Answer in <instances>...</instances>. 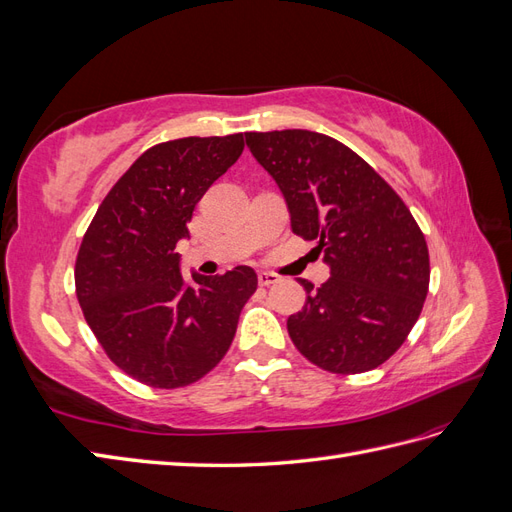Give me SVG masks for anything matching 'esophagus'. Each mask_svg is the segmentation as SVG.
Returning a JSON list of instances; mask_svg holds the SVG:
<instances>
[{
  "instance_id": "esophagus-1",
  "label": "esophagus",
  "mask_w": 512,
  "mask_h": 512,
  "mask_svg": "<svg viewBox=\"0 0 512 512\" xmlns=\"http://www.w3.org/2000/svg\"><path fill=\"white\" fill-rule=\"evenodd\" d=\"M280 282V275H275L271 271H260L258 273V284L260 286H271V284H277Z\"/></svg>"
}]
</instances>
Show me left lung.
I'll list each match as a JSON object with an SVG mask.
<instances>
[{"mask_svg": "<svg viewBox=\"0 0 512 512\" xmlns=\"http://www.w3.org/2000/svg\"><path fill=\"white\" fill-rule=\"evenodd\" d=\"M256 162L280 185L294 235L318 241L331 269L307 292L288 335L331 374H363L399 350L429 288L425 235L404 200L361 156L309 130L247 132Z\"/></svg>", "mask_w": 512, "mask_h": 512, "instance_id": "obj_1", "label": "left lung"}]
</instances>
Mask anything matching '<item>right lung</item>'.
Listing matches in <instances>:
<instances>
[{"label":"right lung","mask_w":512,"mask_h":512,"mask_svg":"<svg viewBox=\"0 0 512 512\" xmlns=\"http://www.w3.org/2000/svg\"><path fill=\"white\" fill-rule=\"evenodd\" d=\"M243 134L188 136L147 149L91 220L74 282L83 316L121 371L153 389L188 386L228 352L252 267L185 277L177 243L211 183L241 156Z\"/></svg>","instance_id":"right-lung-1"}]
</instances>
